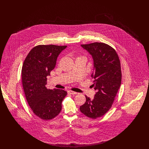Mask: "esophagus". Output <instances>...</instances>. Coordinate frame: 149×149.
<instances>
[{"label":"esophagus","instance_id":"34e87169","mask_svg":"<svg viewBox=\"0 0 149 149\" xmlns=\"http://www.w3.org/2000/svg\"><path fill=\"white\" fill-rule=\"evenodd\" d=\"M68 93H69V94H70L71 95H75V94H77V93L73 92V91H68Z\"/></svg>","mask_w":149,"mask_h":149}]
</instances>
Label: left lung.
<instances>
[{"instance_id":"left-lung-1","label":"left lung","mask_w":149,"mask_h":149,"mask_svg":"<svg viewBox=\"0 0 149 149\" xmlns=\"http://www.w3.org/2000/svg\"><path fill=\"white\" fill-rule=\"evenodd\" d=\"M81 46L92 55L94 79L92 86L96 91L91 99L85 95L81 112L93 119L100 117L109 110L120 87L122 79L120 61L115 50L104 43L94 42Z\"/></svg>"}]
</instances>
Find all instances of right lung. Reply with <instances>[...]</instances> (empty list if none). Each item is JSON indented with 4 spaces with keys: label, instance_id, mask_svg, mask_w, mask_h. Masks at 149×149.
I'll return each mask as SVG.
<instances>
[{
    "label": "right lung",
    "instance_id": "obj_1",
    "mask_svg": "<svg viewBox=\"0 0 149 149\" xmlns=\"http://www.w3.org/2000/svg\"><path fill=\"white\" fill-rule=\"evenodd\" d=\"M66 46L38 45L30 51L22 68L24 92L29 106L37 116L50 120L61 111L67 95L63 89H47V77L55 67L57 58Z\"/></svg>",
    "mask_w": 149,
    "mask_h": 149
}]
</instances>
